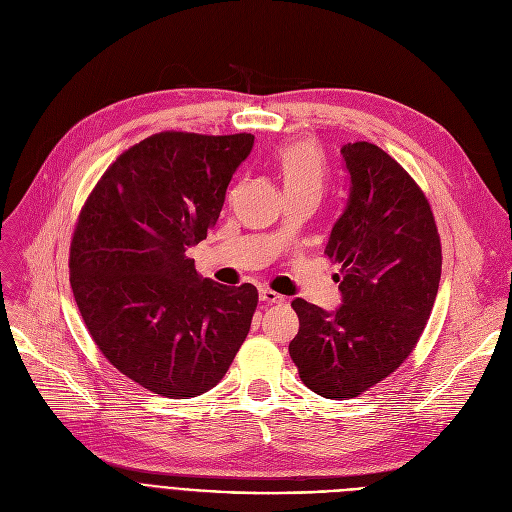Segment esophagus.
Segmentation results:
<instances>
[{
  "label": "esophagus",
  "mask_w": 512,
  "mask_h": 512,
  "mask_svg": "<svg viewBox=\"0 0 512 512\" xmlns=\"http://www.w3.org/2000/svg\"><path fill=\"white\" fill-rule=\"evenodd\" d=\"M260 300L267 302V304H281L285 298L281 294L269 290V288H264V290H260Z\"/></svg>",
  "instance_id": "34e87169"
}]
</instances>
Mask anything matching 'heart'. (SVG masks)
<instances>
[{"label":"heart","mask_w":512,"mask_h":512,"mask_svg":"<svg viewBox=\"0 0 512 512\" xmlns=\"http://www.w3.org/2000/svg\"><path fill=\"white\" fill-rule=\"evenodd\" d=\"M273 163L285 193L317 191L323 182V155L315 140H292L275 151Z\"/></svg>","instance_id":"heart-1"}]
</instances>
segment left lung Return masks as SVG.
Segmentation results:
<instances>
[{"instance_id": "left-lung-1", "label": "left lung", "mask_w": 512, "mask_h": 512, "mask_svg": "<svg viewBox=\"0 0 512 512\" xmlns=\"http://www.w3.org/2000/svg\"><path fill=\"white\" fill-rule=\"evenodd\" d=\"M340 153L351 189L325 256L340 264L342 306L327 313L296 298L290 342L300 380L336 401L365 393L412 355L441 279V239L416 180L372 142Z\"/></svg>"}]
</instances>
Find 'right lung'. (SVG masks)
I'll use <instances>...</instances> for the list:
<instances>
[{
    "label": "right lung",
    "instance_id": "right-lung-1",
    "mask_svg": "<svg viewBox=\"0 0 512 512\" xmlns=\"http://www.w3.org/2000/svg\"><path fill=\"white\" fill-rule=\"evenodd\" d=\"M252 134L159 132L121 153L79 212L71 288L100 353L170 399L214 388L250 332L252 283L203 279L187 248L208 237Z\"/></svg>",
    "mask_w": 512,
    "mask_h": 512
}]
</instances>
